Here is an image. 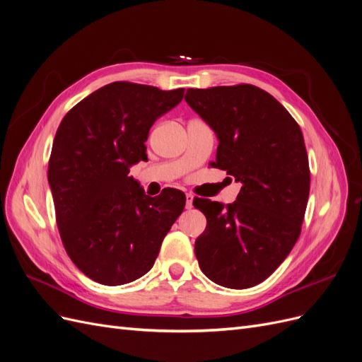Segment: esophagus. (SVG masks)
I'll return each mask as SVG.
<instances>
[{
  "mask_svg": "<svg viewBox=\"0 0 362 362\" xmlns=\"http://www.w3.org/2000/svg\"><path fill=\"white\" fill-rule=\"evenodd\" d=\"M185 206H187V210H192L193 208V194H185Z\"/></svg>",
  "mask_w": 362,
  "mask_h": 362,
  "instance_id": "1",
  "label": "esophagus"
}]
</instances>
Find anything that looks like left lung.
<instances>
[{
    "mask_svg": "<svg viewBox=\"0 0 362 362\" xmlns=\"http://www.w3.org/2000/svg\"><path fill=\"white\" fill-rule=\"evenodd\" d=\"M185 101L213 128V168L242 184L233 204L194 198L206 217L194 254L206 278L226 288L267 279L300 235L310 196L300 127L270 93L252 84L187 89Z\"/></svg>",
    "mask_w": 362,
    "mask_h": 362,
    "instance_id": "left-lung-1",
    "label": "left lung"
}]
</instances>
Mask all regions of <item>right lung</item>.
Here are the masks:
<instances>
[{
	"instance_id": "1",
	"label": "right lung",
	"mask_w": 362,
	"mask_h": 362,
	"mask_svg": "<svg viewBox=\"0 0 362 362\" xmlns=\"http://www.w3.org/2000/svg\"><path fill=\"white\" fill-rule=\"evenodd\" d=\"M182 96L184 89L110 83L71 108L54 137L48 182L62 242L74 264L103 286L148 273L184 210L181 190L151 198L128 175L148 160L151 127Z\"/></svg>"
}]
</instances>
